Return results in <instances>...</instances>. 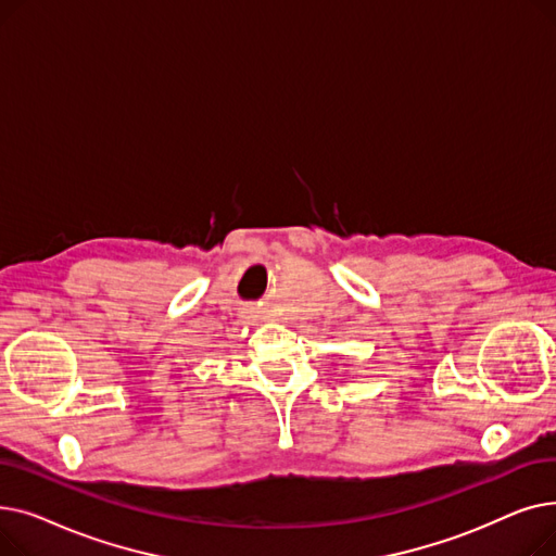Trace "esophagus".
Masks as SVG:
<instances>
[{
    "mask_svg": "<svg viewBox=\"0 0 556 556\" xmlns=\"http://www.w3.org/2000/svg\"><path fill=\"white\" fill-rule=\"evenodd\" d=\"M241 317H243V319H252V317H256V311H254V308H243V311H241Z\"/></svg>",
    "mask_w": 556,
    "mask_h": 556,
    "instance_id": "esophagus-1",
    "label": "esophagus"
}]
</instances>
